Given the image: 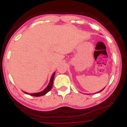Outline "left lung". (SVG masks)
I'll return each mask as SVG.
<instances>
[{"label":"left lung","instance_id":"1","mask_svg":"<svg viewBox=\"0 0 127 127\" xmlns=\"http://www.w3.org/2000/svg\"><path fill=\"white\" fill-rule=\"evenodd\" d=\"M104 89V88H103V90H101V91H103ZM101 91H100V92H98V93H99V92H101Z\"/></svg>","mask_w":127,"mask_h":127}]
</instances>
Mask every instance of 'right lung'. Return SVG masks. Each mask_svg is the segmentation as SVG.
Here are the masks:
<instances>
[{
    "mask_svg": "<svg viewBox=\"0 0 127 127\" xmlns=\"http://www.w3.org/2000/svg\"><path fill=\"white\" fill-rule=\"evenodd\" d=\"M55 75V72L53 74V75H52L48 85H47V87L45 88V89H44L43 91H42V92H39V93H28L25 92H23L24 93H26V94H29L31 96H41L44 95H45L46 93H48V92H49V91H50L51 89H52V87H53V80H54Z\"/></svg>",
    "mask_w": 127,
    "mask_h": 127,
    "instance_id": "right-lung-1",
    "label": "right lung"
}]
</instances>
